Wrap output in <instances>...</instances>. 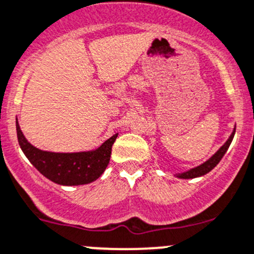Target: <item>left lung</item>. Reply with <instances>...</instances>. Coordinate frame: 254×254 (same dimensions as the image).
<instances>
[{
	"mask_svg": "<svg viewBox=\"0 0 254 254\" xmlns=\"http://www.w3.org/2000/svg\"><path fill=\"white\" fill-rule=\"evenodd\" d=\"M235 132H236V129L233 130V132L231 134L230 139L226 141V144L223 145L222 147H221L220 150H218L217 152H216L215 155H213L212 157H211L210 160H207L206 162H203L202 165H200V166L195 167V169H191L190 171H186L184 172V174H179L177 175V177H180V179H193V177H198V176H202V175L207 174V172H210L211 170L213 169V167L216 166V165L218 164V162L221 161V159L223 157V155L226 154V151H227V149L230 147L231 142H232V139L233 136H235Z\"/></svg>",
	"mask_w": 254,
	"mask_h": 254,
	"instance_id": "left-lung-1",
	"label": "left lung"
}]
</instances>
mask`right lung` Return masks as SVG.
<instances>
[{
    "label": "right lung",
    "instance_id": "1",
    "mask_svg": "<svg viewBox=\"0 0 254 254\" xmlns=\"http://www.w3.org/2000/svg\"><path fill=\"white\" fill-rule=\"evenodd\" d=\"M16 129L19 146L32 165L47 179L65 186L89 184L100 177L109 164L112 146L118 136V134L113 135L94 151L61 154L42 151L29 144L19 129L18 122Z\"/></svg>",
    "mask_w": 254,
    "mask_h": 254
}]
</instances>
